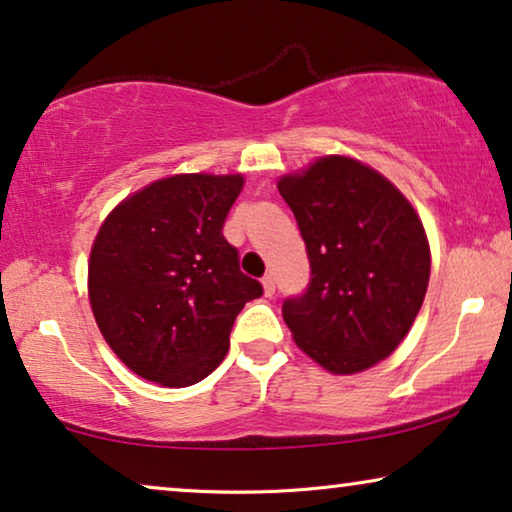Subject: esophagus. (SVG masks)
<instances>
[{
	"label": "esophagus",
	"instance_id": "1",
	"mask_svg": "<svg viewBox=\"0 0 512 512\" xmlns=\"http://www.w3.org/2000/svg\"><path fill=\"white\" fill-rule=\"evenodd\" d=\"M261 284H263V293H265V296H268V298L275 296V277L265 275Z\"/></svg>",
	"mask_w": 512,
	"mask_h": 512
}]
</instances>
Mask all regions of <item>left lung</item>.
Returning a JSON list of instances; mask_svg holds the SVG:
<instances>
[{"mask_svg":"<svg viewBox=\"0 0 512 512\" xmlns=\"http://www.w3.org/2000/svg\"><path fill=\"white\" fill-rule=\"evenodd\" d=\"M277 188L312 268L307 291L282 307L286 326L328 373H363L396 352L424 303V223L384 174L352 156H319Z\"/></svg>","mask_w":512,"mask_h":512,"instance_id":"obj_1","label":"left lung"}]
</instances>
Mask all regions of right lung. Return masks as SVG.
<instances>
[{"instance_id": "obj_1", "label": "right lung", "mask_w": 512, "mask_h": 512, "mask_svg": "<svg viewBox=\"0 0 512 512\" xmlns=\"http://www.w3.org/2000/svg\"><path fill=\"white\" fill-rule=\"evenodd\" d=\"M242 174H170L107 214L88 258L90 310L118 359L160 387H191L226 359L263 286L240 272L223 221Z\"/></svg>"}]
</instances>
